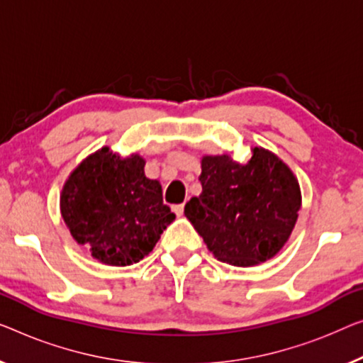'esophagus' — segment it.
I'll use <instances>...</instances> for the list:
<instances>
[{"label": "esophagus", "instance_id": "obj_1", "mask_svg": "<svg viewBox=\"0 0 363 363\" xmlns=\"http://www.w3.org/2000/svg\"><path fill=\"white\" fill-rule=\"evenodd\" d=\"M172 212H174L177 216H181L184 213V203L179 205H172Z\"/></svg>", "mask_w": 363, "mask_h": 363}]
</instances>
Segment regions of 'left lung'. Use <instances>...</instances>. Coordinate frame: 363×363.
<instances>
[{
	"instance_id": "obj_1",
	"label": "left lung",
	"mask_w": 363,
	"mask_h": 363,
	"mask_svg": "<svg viewBox=\"0 0 363 363\" xmlns=\"http://www.w3.org/2000/svg\"><path fill=\"white\" fill-rule=\"evenodd\" d=\"M202 194L184 213L221 262L247 267L274 257L289 240L301 205L294 172L277 156L254 148L246 164L228 155L202 160Z\"/></svg>"
}]
</instances>
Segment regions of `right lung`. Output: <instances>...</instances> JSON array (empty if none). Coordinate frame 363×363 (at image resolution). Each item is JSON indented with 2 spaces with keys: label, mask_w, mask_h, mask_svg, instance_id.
Here are the masks:
<instances>
[{
  "label": "right lung",
  "mask_w": 363,
  "mask_h": 363,
  "mask_svg": "<svg viewBox=\"0 0 363 363\" xmlns=\"http://www.w3.org/2000/svg\"><path fill=\"white\" fill-rule=\"evenodd\" d=\"M138 155L122 160L102 148L65 184L60 200L65 223L97 261L111 266L142 261L176 218L163 203L161 184L148 179Z\"/></svg>",
  "instance_id": "obj_1"
}]
</instances>
